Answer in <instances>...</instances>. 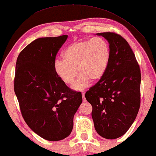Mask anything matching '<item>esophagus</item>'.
<instances>
[{"label":"esophagus","mask_w":156,"mask_h":156,"mask_svg":"<svg viewBox=\"0 0 156 156\" xmlns=\"http://www.w3.org/2000/svg\"><path fill=\"white\" fill-rule=\"evenodd\" d=\"M82 98H83V102H85V101H86V100H85V93H82Z\"/></svg>","instance_id":"esophagus-1"}]
</instances>
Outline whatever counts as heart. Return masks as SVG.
<instances>
[{
	"label": "heart",
	"mask_w": 156,
	"mask_h": 156,
	"mask_svg": "<svg viewBox=\"0 0 156 156\" xmlns=\"http://www.w3.org/2000/svg\"><path fill=\"white\" fill-rule=\"evenodd\" d=\"M63 60L54 62V71L67 85L74 83L73 88L81 90L88 86L90 80L98 81L105 75L111 58L110 48L102 37L84 39L71 44L63 50Z\"/></svg>",
	"instance_id": "1"
}]
</instances>
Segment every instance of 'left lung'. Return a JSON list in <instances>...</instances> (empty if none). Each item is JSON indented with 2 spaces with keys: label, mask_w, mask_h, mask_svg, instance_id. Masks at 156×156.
I'll list each match as a JSON object with an SVG mask.
<instances>
[{
  "label": "left lung",
  "mask_w": 156,
  "mask_h": 156,
  "mask_svg": "<svg viewBox=\"0 0 156 156\" xmlns=\"http://www.w3.org/2000/svg\"><path fill=\"white\" fill-rule=\"evenodd\" d=\"M109 42L111 58L103 77L85 93L97 133L115 139L129 130L140 107L141 71L128 42L114 32L96 34Z\"/></svg>",
  "instance_id": "1"
}]
</instances>
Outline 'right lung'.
Masks as SVG:
<instances>
[{
  "label": "right lung",
  "instance_id": "1",
  "mask_svg": "<svg viewBox=\"0 0 156 156\" xmlns=\"http://www.w3.org/2000/svg\"><path fill=\"white\" fill-rule=\"evenodd\" d=\"M67 38L35 39L20 53L15 66L14 90L22 115L34 133L51 141L70 135L83 101L81 93L71 90L54 71L56 56Z\"/></svg>",
  "mask_w": 156,
  "mask_h": 156
}]
</instances>
